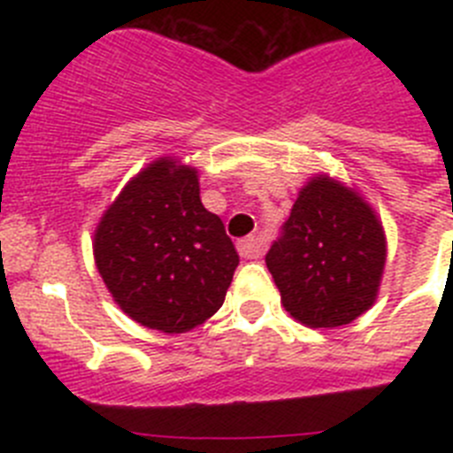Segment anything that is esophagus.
<instances>
[{
	"label": "esophagus",
	"mask_w": 453,
	"mask_h": 453,
	"mask_svg": "<svg viewBox=\"0 0 453 453\" xmlns=\"http://www.w3.org/2000/svg\"><path fill=\"white\" fill-rule=\"evenodd\" d=\"M238 251L242 258H258V256L263 254V247L261 242H258V238L256 235H250V238H242L238 242Z\"/></svg>",
	"instance_id": "esophagus-1"
}]
</instances>
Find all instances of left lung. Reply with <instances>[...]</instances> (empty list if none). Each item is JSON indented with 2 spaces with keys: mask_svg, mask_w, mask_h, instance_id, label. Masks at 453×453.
<instances>
[{
  "mask_svg": "<svg viewBox=\"0 0 453 453\" xmlns=\"http://www.w3.org/2000/svg\"><path fill=\"white\" fill-rule=\"evenodd\" d=\"M386 254L374 208L354 188L315 174L299 190L265 263L292 318L311 329H335L376 302Z\"/></svg>",
  "mask_w": 453,
  "mask_h": 453,
  "instance_id": "left-lung-1",
  "label": "left lung"
}]
</instances>
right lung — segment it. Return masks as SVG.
<instances>
[{"mask_svg":"<svg viewBox=\"0 0 453 453\" xmlns=\"http://www.w3.org/2000/svg\"><path fill=\"white\" fill-rule=\"evenodd\" d=\"M95 265L124 313L147 329L186 334L219 311L238 251L199 197V172L174 156L131 177L104 211Z\"/></svg>","mask_w":453,"mask_h":453,"instance_id":"right-lung-1","label":"right lung"}]
</instances>
